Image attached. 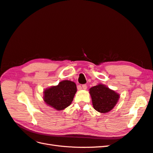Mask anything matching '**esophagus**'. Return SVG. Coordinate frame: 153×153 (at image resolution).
<instances>
[{
    "label": "esophagus",
    "mask_w": 153,
    "mask_h": 153,
    "mask_svg": "<svg viewBox=\"0 0 153 153\" xmlns=\"http://www.w3.org/2000/svg\"><path fill=\"white\" fill-rule=\"evenodd\" d=\"M82 88L84 89H87V85L86 84L82 85Z\"/></svg>",
    "instance_id": "1"
}]
</instances>
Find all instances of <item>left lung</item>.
Returning <instances> with one entry per match:
<instances>
[{
	"label": "left lung",
	"instance_id": "left-lung-1",
	"mask_svg": "<svg viewBox=\"0 0 153 153\" xmlns=\"http://www.w3.org/2000/svg\"><path fill=\"white\" fill-rule=\"evenodd\" d=\"M94 109L100 113H107L116 105L120 95L102 84L89 89Z\"/></svg>",
	"mask_w": 153,
	"mask_h": 153
}]
</instances>
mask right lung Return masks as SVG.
I'll use <instances>...</instances> for the list:
<instances>
[{"label": "right lung", "mask_w": 153, "mask_h": 153, "mask_svg": "<svg viewBox=\"0 0 153 153\" xmlns=\"http://www.w3.org/2000/svg\"><path fill=\"white\" fill-rule=\"evenodd\" d=\"M76 92V84L70 80L60 82L56 86L44 91V101L57 110H64L71 104Z\"/></svg>", "instance_id": "right-lung-1"}]
</instances>
